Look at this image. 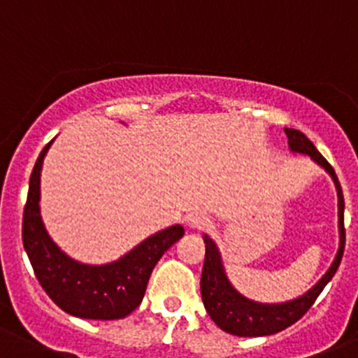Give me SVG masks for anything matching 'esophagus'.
I'll return each mask as SVG.
<instances>
[{
	"label": "esophagus",
	"instance_id": "esophagus-1",
	"mask_svg": "<svg viewBox=\"0 0 358 358\" xmlns=\"http://www.w3.org/2000/svg\"><path fill=\"white\" fill-rule=\"evenodd\" d=\"M187 224H189L190 229H203L208 226V217L203 215V213H192L187 219Z\"/></svg>",
	"mask_w": 358,
	"mask_h": 358
}]
</instances>
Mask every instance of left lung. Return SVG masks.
Wrapping results in <instances>:
<instances>
[{
	"mask_svg": "<svg viewBox=\"0 0 358 358\" xmlns=\"http://www.w3.org/2000/svg\"><path fill=\"white\" fill-rule=\"evenodd\" d=\"M288 136V145L293 153H303L320 164L330 176L337 189V206H339V249L334 258L332 265L327 270L325 275L316 282L307 293L300 295L299 299L288 300L280 303H262L255 300L245 299L240 295L229 282L228 275L224 272V265L220 259V252L217 249L215 242L205 235L206 252H205V265L201 272V299L205 303L206 313L210 318L215 322L219 329L224 332L233 334L240 337H259V336H272V334L280 332L288 329L295 322H299L310 306L315 303L320 293L327 286L334 273L339 268V263L343 259L346 242L345 231V198H343V189L337 180L334 168L327 162L325 157L316 150V146L307 139L306 134L295 129H285Z\"/></svg>",
	"mask_w": 358,
	"mask_h": 358,
	"instance_id": "obj_1",
	"label": "left lung"
}]
</instances>
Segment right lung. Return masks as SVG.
I'll return each mask as SVG.
<instances>
[{
    "mask_svg": "<svg viewBox=\"0 0 358 358\" xmlns=\"http://www.w3.org/2000/svg\"><path fill=\"white\" fill-rule=\"evenodd\" d=\"M52 141L36 159L22 215V243L33 272L52 302L69 315L85 320L125 318L141 303L157 262L185 231L180 224L162 229L106 265H86L66 256L45 231L40 215V171Z\"/></svg>",
    "mask_w": 358,
    "mask_h": 358,
    "instance_id": "right-lung-1",
    "label": "right lung"
}]
</instances>
